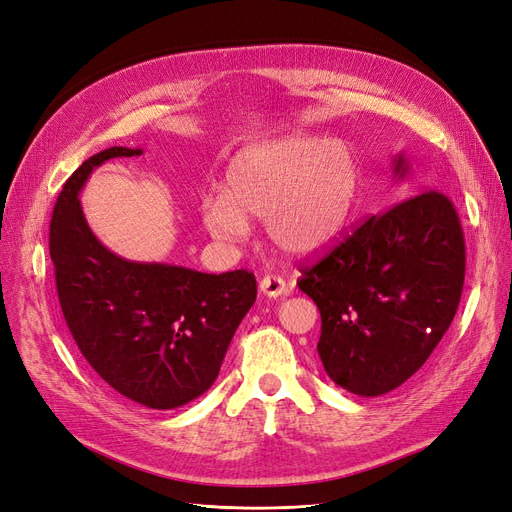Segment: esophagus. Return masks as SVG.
Here are the masks:
<instances>
[{"label": "esophagus", "instance_id": "obj_1", "mask_svg": "<svg viewBox=\"0 0 512 512\" xmlns=\"http://www.w3.org/2000/svg\"><path fill=\"white\" fill-rule=\"evenodd\" d=\"M259 291L266 295V297H282L287 293V282L282 280L280 276H274V274H268L263 276L261 282H259Z\"/></svg>", "mask_w": 512, "mask_h": 512}]
</instances>
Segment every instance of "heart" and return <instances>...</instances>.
<instances>
[{
	"mask_svg": "<svg viewBox=\"0 0 512 512\" xmlns=\"http://www.w3.org/2000/svg\"><path fill=\"white\" fill-rule=\"evenodd\" d=\"M363 185L356 151L337 139L287 135L251 145L227 166L223 194L202 202L208 234L234 242L263 219L278 251L306 257L346 227Z\"/></svg>",
	"mask_w": 512,
	"mask_h": 512,
	"instance_id": "heart-1",
	"label": "heart"
}]
</instances>
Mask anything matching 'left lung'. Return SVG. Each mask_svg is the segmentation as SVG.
I'll list each match as a JSON object with an SVG mask.
<instances>
[{
	"mask_svg": "<svg viewBox=\"0 0 512 512\" xmlns=\"http://www.w3.org/2000/svg\"><path fill=\"white\" fill-rule=\"evenodd\" d=\"M409 173L401 151L392 175L405 181ZM464 266L456 208L420 187L301 268L297 287L318 306V356L331 380L358 396H380L407 382L456 316Z\"/></svg>",
	"mask_w": 512,
	"mask_h": 512,
	"instance_id": "obj_1",
	"label": "left lung"
}]
</instances>
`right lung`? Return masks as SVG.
Here are the masks:
<instances>
[{"mask_svg":"<svg viewBox=\"0 0 512 512\" xmlns=\"http://www.w3.org/2000/svg\"><path fill=\"white\" fill-rule=\"evenodd\" d=\"M141 154L103 149L67 179L50 221V257L63 316L90 367L130 401L175 409L217 380L257 282L246 270L204 274L130 261L94 236L80 204L92 170Z\"/></svg>","mask_w":512,"mask_h":512,"instance_id":"add662e5","label":"right lung"}]
</instances>
